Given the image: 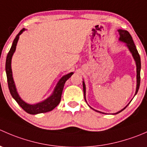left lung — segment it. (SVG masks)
<instances>
[{"mask_svg":"<svg viewBox=\"0 0 147 147\" xmlns=\"http://www.w3.org/2000/svg\"><path fill=\"white\" fill-rule=\"evenodd\" d=\"M118 32H119V40L121 41V42H125V43H127V47H128L129 50V51L131 52V53L132 54L133 57H134V60H135L136 65H137V89H136V92H135V94H134V95H136V94H137V93L138 92V90H139V85H140V70H141L140 56H139V53H138L137 48H136V46H135V45H134V41H133L132 38H131V35L129 34V32L127 30H120V29L118 30ZM82 84H83V92H84V100H85V101H86V98H85L86 87H85V84H84V81H83ZM86 102H87V101H86ZM127 105L124 108V109H122L121 110L119 111V112H117V113L114 114V115H116V114L119 113V112H121V111L124 110V109H125L126 107H127ZM92 109H94L93 108H92ZM94 110L96 111V112H100V113L105 114V113H103V112H100V111L95 110V109H94Z\"/></svg>","mask_w":147,"mask_h":147,"instance_id":"left-lung-1","label":"left lung"}]
</instances>
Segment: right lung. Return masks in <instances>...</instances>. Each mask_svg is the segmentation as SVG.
Returning a JSON list of instances; mask_svg holds the SVG:
<instances>
[{
	"label": "right lung",
	"mask_w": 147,
	"mask_h": 147,
	"mask_svg": "<svg viewBox=\"0 0 147 147\" xmlns=\"http://www.w3.org/2000/svg\"><path fill=\"white\" fill-rule=\"evenodd\" d=\"M25 28H23L19 32V33L16 35V38L14 39L13 42V45L11 46L10 51L8 52V55L6 57V62H5V72H6L7 75V80H8V88H9L10 92L11 94L12 97H13L15 100L17 102V103L26 111V112L30 115H37V114L40 113H45V112H50V111L53 110L54 108H55L57 105L60 103V100H61V96L62 92H63V87H64L65 83L73 75V72H70V73L65 75L61 79L59 80L57 82V85H56L54 91H53V94L46 99L44 101L37 103L35 105H30V104L26 103L20 98L19 96L17 90H16V85H15V82L13 81V74H12V69H11V60L12 57H13V53L16 51V45H17V42L18 41L19 36L21 35L22 32L25 31Z\"/></svg>",
	"instance_id": "right-lung-1"
}]
</instances>
